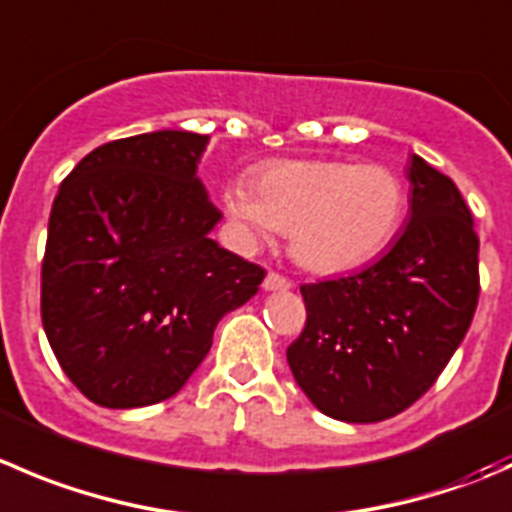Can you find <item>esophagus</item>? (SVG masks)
I'll return each mask as SVG.
<instances>
[{
  "label": "esophagus",
  "instance_id": "esophagus-1",
  "mask_svg": "<svg viewBox=\"0 0 512 512\" xmlns=\"http://www.w3.org/2000/svg\"><path fill=\"white\" fill-rule=\"evenodd\" d=\"M262 287H265L267 292H277V290H290L292 282L287 280V277L277 275V272H270V275L265 277V282H262Z\"/></svg>",
  "mask_w": 512,
  "mask_h": 512
}]
</instances>
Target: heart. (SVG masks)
Here are the masks:
<instances>
[{
	"label": "heart",
	"mask_w": 512,
	"mask_h": 512,
	"mask_svg": "<svg viewBox=\"0 0 512 512\" xmlns=\"http://www.w3.org/2000/svg\"><path fill=\"white\" fill-rule=\"evenodd\" d=\"M405 185L382 165L287 160L265 167L252 187L225 190V210L245 240L290 232L292 257L322 275L355 270L380 255L403 225Z\"/></svg>",
	"instance_id": "b5f03b06"
}]
</instances>
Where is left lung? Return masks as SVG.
I'll return each mask as SVG.
<instances>
[{"label":"left lung","instance_id":"obj_1","mask_svg":"<svg viewBox=\"0 0 512 512\" xmlns=\"http://www.w3.org/2000/svg\"><path fill=\"white\" fill-rule=\"evenodd\" d=\"M405 175L410 215L390 250L300 287L307 322L287 365L310 403L342 423H380L428 393L478 307L480 242L463 195L418 155Z\"/></svg>","mask_w":512,"mask_h":512}]
</instances>
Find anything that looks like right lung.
Wrapping results in <instances>:
<instances>
[{"label": "right lung", "mask_w": 512, "mask_h": 512, "mask_svg": "<svg viewBox=\"0 0 512 512\" xmlns=\"http://www.w3.org/2000/svg\"><path fill=\"white\" fill-rule=\"evenodd\" d=\"M210 137L160 130L89 152L59 185L42 262V325L92 403L145 408L180 393L227 312L265 270L210 237L197 177Z\"/></svg>", "instance_id": "1"}]
</instances>
